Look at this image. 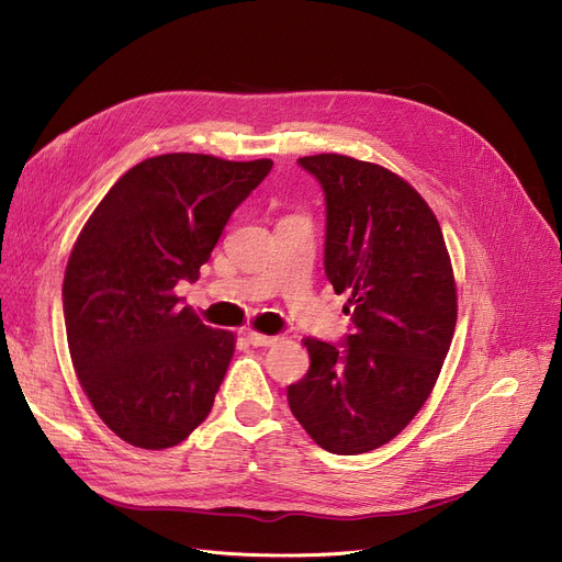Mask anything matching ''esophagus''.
Returning <instances> with one entry per match:
<instances>
[{
  "label": "esophagus",
  "instance_id": "esophagus-1",
  "mask_svg": "<svg viewBox=\"0 0 562 562\" xmlns=\"http://www.w3.org/2000/svg\"><path fill=\"white\" fill-rule=\"evenodd\" d=\"M247 340H249L254 347H267V345H274V342H277V336H265V334L249 331V334H247Z\"/></svg>",
  "mask_w": 562,
  "mask_h": 562
}]
</instances>
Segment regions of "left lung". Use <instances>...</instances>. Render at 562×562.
Masks as SVG:
<instances>
[{
	"label": "left lung",
	"instance_id": "1",
	"mask_svg": "<svg viewBox=\"0 0 562 562\" xmlns=\"http://www.w3.org/2000/svg\"><path fill=\"white\" fill-rule=\"evenodd\" d=\"M297 165L323 187L325 274L350 292V334L306 338V375L288 405L313 441L359 456L391 441L430 395L458 319V292L435 212L380 165L323 153Z\"/></svg>",
	"mask_w": 562,
	"mask_h": 562
}]
</instances>
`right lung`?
Returning a JSON list of instances; mask_svg holds the SVG:
<instances>
[{"mask_svg": "<svg viewBox=\"0 0 562 562\" xmlns=\"http://www.w3.org/2000/svg\"><path fill=\"white\" fill-rule=\"evenodd\" d=\"M272 167L196 153L144 159L79 233L64 277L68 350L93 409L123 441L171 448L210 414L235 336L203 325L176 285L199 279Z\"/></svg>", "mask_w": 562, "mask_h": 562, "instance_id": "1", "label": "right lung"}]
</instances>
